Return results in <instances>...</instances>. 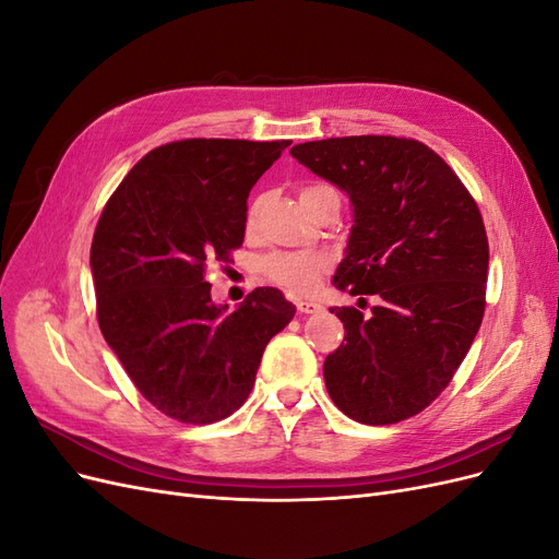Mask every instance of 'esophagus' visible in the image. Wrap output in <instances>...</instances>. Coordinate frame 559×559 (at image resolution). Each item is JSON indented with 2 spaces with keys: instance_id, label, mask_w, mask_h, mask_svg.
Masks as SVG:
<instances>
[{
  "instance_id": "34e87169",
  "label": "esophagus",
  "mask_w": 559,
  "mask_h": 559,
  "mask_svg": "<svg viewBox=\"0 0 559 559\" xmlns=\"http://www.w3.org/2000/svg\"><path fill=\"white\" fill-rule=\"evenodd\" d=\"M296 310H298L300 314H314V312H319V310H321V306H319L317 300L298 298V300H296Z\"/></svg>"
}]
</instances>
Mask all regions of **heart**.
I'll list each match as a JSON object with an SVG mask.
<instances>
[{"label": "heart", "mask_w": 559, "mask_h": 559, "mask_svg": "<svg viewBox=\"0 0 559 559\" xmlns=\"http://www.w3.org/2000/svg\"><path fill=\"white\" fill-rule=\"evenodd\" d=\"M326 189L324 183H310L300 191V200H306L314 195L317 191ZM253 214H257V207L249 210V222H253ZM263 270L267 280H273L275 284L284 286L294 294H308L312 292L319 277L329 270V257L319 251H289V253H275L263 263Z\"/></svg>", "instance_id": "b5f03b06"}]
</instances>
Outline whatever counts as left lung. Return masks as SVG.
Instances as JSON below:
<instances>
[{"label":"left lung","instance_id":"8db88e82","mask_svg":"<svg viewBox=\"0 0 559 559\" xmlns=\"http://www.w3.org/2000/svg\"><path fill=\"white\" fill-rule=\"evenodd\" d=\"M292 156L354 207L335 289L377 296L368 316L333 308L345 343L324 361L329 396L361 425H396L450 384L485 312L487 233L452 167L417 140L359 134Z\"/></svg>","mask_w":559,"mask_h":559}]
</instances>
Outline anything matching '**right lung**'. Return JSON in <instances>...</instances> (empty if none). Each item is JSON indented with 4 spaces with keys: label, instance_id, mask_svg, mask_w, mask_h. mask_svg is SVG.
Instances as JSON below:
<instances>
[{
    "label": "right lung",
    "instance_id": "add662e5",
    "mask_svg": "<svg viewBox=\"0 0 559 559\" xmlns=\"http://www.w3.org/2000/svg\"><path fill=\"white\" fill-rule=\"evenodd\" d=\"M289 142L181 140L132 167L99 216L91 273L97 321L140 394L186 425L247 401L263 349L296 314L273 286L214 306L207 261L245 240L251 186Z\"/></svg>",
    "mask_w": 559,
    "mask_h": 559
}]
</instances>
